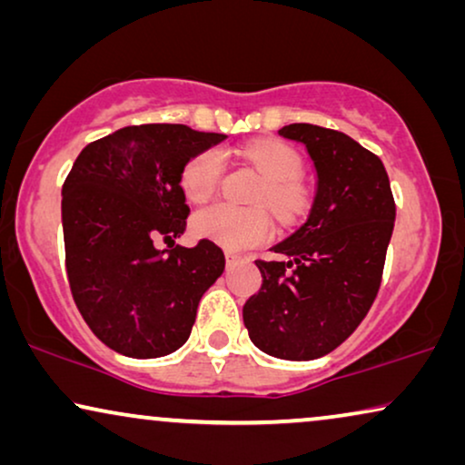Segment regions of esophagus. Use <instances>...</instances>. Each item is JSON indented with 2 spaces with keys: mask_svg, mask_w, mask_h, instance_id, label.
<instances>
[{
  "mask_svg": "<svg viewBox=\"0 0 465 465\" xmlns=\"http://www.w3.org/2000/svg\"><path fill=\"white\" fill-rule=\"evenodd\" d=\"M241 262V256L237 252H226V264L228 269H232V266H237Z\"/></svg>",
  "mask_w": 465,
  "mask_h": 465,
  "instance_id": "obj_1",
  "label": "esophagus"
}]
</instances>
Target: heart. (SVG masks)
<instances>
[{
    "instance_id": "heart-1",
    "label": "heart",
    "mask_w": 465,
    "mask_h": 465,
    "mask_svg": "<svg viewBox=\"0 0 465 465\" xmlns=\"http://www.w3.org/2000/svg\"><path fill=\"white\" fill-rule=\"evenodd\" d=\"M245 158L264 177L258 201L266 203L282 220H292L302 209L304 193L296 182L301 161L296 152L282 142H258L245 148ZM222 154L205 150L190 158L182 171V188L190 201L203 203L220 186ZM194 232L226 250H247L264 243L272 234V224L264 209H239L215 203L201 209L193 220Z\"/></svg>"
}]
</instances>
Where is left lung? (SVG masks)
<instances>
[{
  "label": "left lung",
  "mask_w": 465,
  "mask_h": 465,
  "mask_svg": "<svg viewBox=\"0 0 465 465\" xmlns=\"http://www.w3.org/2000/svg\"><path fill=\"white\" fill-rule=\"evenodd\" d=\"M279 135L304 145L315 194L304 224L271 247L282 260L256 262L262 285L243 304V323L260 351L304 361L334 351L366 317L396 203L381 158L345 133L298 123Z\"/></svg>",
  "instance_id": "left-lung-1"
}]
</instances>
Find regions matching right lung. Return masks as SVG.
I'll return each mask as SVG.
<instances>
[{"label": "right lung", "mask_w": 465, "mask_h": 465, "mask_svg": "<svg viewBox=\"0 0 465 465\" xmlns=\"http://www.w3.org/2000/svg\"><path fill=\"white\" fill-rule=\"evenodd\" d=\"M224 139L186 124L124 126L75 158L61 193L69 288L88 328L116 353L177 351L203 294L224 272L213 241L177 245L169 256L154 245L186 228V163Z\"/></svg>", "instance_id": "add662e5"}]
</instances>
